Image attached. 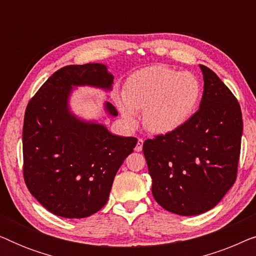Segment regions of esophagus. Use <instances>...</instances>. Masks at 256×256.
Instances as JSON below:
<instances>
[{
    "mask_svg": "<svg viewBox=\"0 0 256 256\" xmlns=\"http://www.w3.org/2000/svg\"><path fill=\"white\" fill-rule=\"evenodd\" d=\"M143 138H138V144H136V146H135V150L136 152H141L142 150V146H143Z\"/></svg>",
    "mask_w": 256,
    "mask_h": 256,
    "instance_id": "1",
    "label": "esophagus"
}]
</instances>
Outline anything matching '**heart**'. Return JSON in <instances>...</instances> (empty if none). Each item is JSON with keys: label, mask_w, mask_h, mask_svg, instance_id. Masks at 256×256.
Wrapping results in <instances>:
<instances>
[{"label": "heart", "mask_w": 256, "mask_h": 256, "mask_svg": "<svg viewBox=\"0 0 256 256\" xmlns=\"http://www.w3.org/2000/svg\"><path fill=\"white\" fill-rule=\"evenodd\" d=\"M200 96L202 84L194 73L155 65L129 76L118 108L130 124L136 122V112L143 110L146 128L164 134L190 118Z\"/></svg>", "instance_id": "b5f03b06"}]
</instances>
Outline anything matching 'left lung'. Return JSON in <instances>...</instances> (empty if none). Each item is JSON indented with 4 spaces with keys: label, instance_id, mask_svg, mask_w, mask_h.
Listing matches in <instances>:
<instances>
[{
    "label": "left lung",
    "instance_id": "1",
    "mask_svg": "<svg viewBox=\"0 0 256 256\" xmlns=\"http://www.w3.org/2000/svg\"><path fill=\"white\" fill-rule=\"evenodd\" d=\"M200 68L204 92L199 110L180 127L143 143L154 198L180 216L214 208L236 182L240 158V104L212 70Z\"/></svg>",
    "mask_w": 256,
    "mask_h": 256
}]
</instances>
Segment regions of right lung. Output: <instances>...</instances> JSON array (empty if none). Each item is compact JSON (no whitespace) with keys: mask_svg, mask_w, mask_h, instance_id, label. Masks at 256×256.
Segmentation results:
<instances>
[{"mask_svg":"<svg viewBox=\"0 0 256 256\" xmlns=\"http://www.w3.org/2000/svg\"><path fill=\"white\" fill-rule=\"evenodd\" d=\"M104 65H68L56 71L28 104L23 124V177L30 194L62 218H86L100 211L114 177L138 138L110 134L70 113L72 86L110 88ZM112 115L113 104H106Z\"/></svg>","mask_w":256,"mask_h":256,"instance_id":"1","label":"right lung"}]
</instances>
